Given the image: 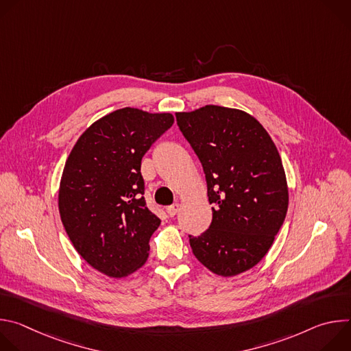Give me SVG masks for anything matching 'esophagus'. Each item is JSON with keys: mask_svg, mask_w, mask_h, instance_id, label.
Segmentation results:
<instances>
[{"mask_svg": "<svg viewBox=\"0 0 351 351\" xmlns=\"http://www.w3.org/2000/svg\"><path fill=\"white\" fill-rule=\"evenodd\" d=\"M179 210H180V204H179V203H175V204H172V206H169V207L167 208V213H168L169 217H175V215L179 213Z\"/></svg>", "mask_w": 351, "mask_h": 351, "instance_id": "34e87169", "label": "esophagus"}]
</instances>
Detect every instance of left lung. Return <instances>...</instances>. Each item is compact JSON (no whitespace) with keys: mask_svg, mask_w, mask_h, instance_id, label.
<instances>
[{"mask_svg":"<svg viewBox=\"0 0 351 351\" xmlns=\"http://www.w3.org/2000/svg\"><path fill=\"white\" fill-rule=\"evenodd\" d=\"M180 132L203 165L213 222L189 236L195 258L219 276L257 265L283 225L289 190L278 148L250 114L219 106L178 112Z\"/></svg>","mask_w":351,"mask_h":351,"instance_id":"obj_1","label":"left lung"}]
</instances>
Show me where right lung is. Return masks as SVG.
<instances>
[{
  "mask_svg": "<svg viewBox=\"0 0 351 351\" xmlns=\"http://www.w3.org/2000/svg\"><path fill=\"white\" fill-rule=\"evenodd\" d=\"M173 125L169 112L117 110L79 137L65 162L58 208L82 258L111 278L141 268L161 221L145 206L141 158Z\"/></svg>",
  "mask_w": 351,
  "mask_h": 351,
  "instance_id": "right-lung-1",
  "label": "right lung"
}]
</instances>
